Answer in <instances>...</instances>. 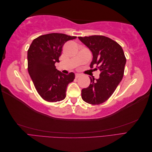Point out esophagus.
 Wrapping results in <instances>:
<instances>
[{
  "instance_id": "esophagus-1",
  "label": "esophagus",
  "mask_w": 152,
  "mask_h": 152,
  "mask_svg": "<svg viewBox=\"0 0 152 152\" xmlns=\"http://www.w3.org/2000/svg\"><path fill=\"white\" fill-rule=\"evenodd\" d=\"M81 77V75L80 74H79V73H76L75 74V78H79V77Z\"/></svg>"
}]
</instances>
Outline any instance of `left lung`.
I'll return each instance as SVG.
<instances>
[{
    "instance_id": "left-lung-1",
    "label": "left lung",
    "mask_w": 152,
    "mask_h": 152,
    "mask_svg": "<svg viewBox=\"0 0 152 152\" xmlns=\"http://www.w3.org/2000/svg\"><path fill=\"white\" fill-rule=\"evenodd\" d=\"M93 53L90 67L101 72L98 79L90 78L88 87L82 89V98L91 104H100L109 99L122 80L126 58L117 42L103 35L79 37Z\"/></svg>"
}]
</instances>
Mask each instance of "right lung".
I'll use <instances>...</instances> for the list:
<instances>
[{"label":"right lung","mask_w":152,"mask_h":152,"mask_svg":"<svg viewBox=\"0 0 152 152\" xmlns=\"http://www.w3.org/2000/svg\"><path fill=\"white\" fill-rule=\"evenodd\" d=\"M76 38L63 34H49L38 37L30 45L28 71L37 93L46 102H57L65 99L67 86L75 79L74 73L63 74L54 65L59 62L63 45Z\"/></svg>","instance_id":"right-lung-1"}]
</instances>
